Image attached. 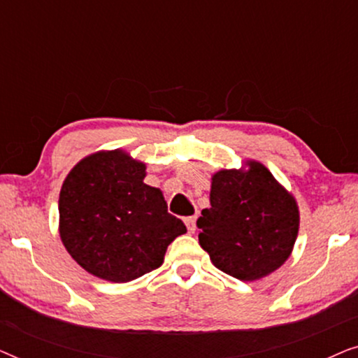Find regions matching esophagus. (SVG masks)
Here are the masks:
<instances>
[{
    "label": "esophagus",
    "mask_w": 358,
    "mask_h": 358,
    "mask_svg": "<svg viewBox=\"0 0 358 358\" xmlns=\"http://www.w3.org/2000/svg\"><path fill=\"white\" fill-rule=\"evenodd\" d=\"M184 223H185V227H187V229H189L190 233L195 231V217L184 218Z\"/></svg>",
    "instance_id": "34e87169"
}]
</instances>
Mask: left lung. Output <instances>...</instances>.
<instances>
[{
	"mask_svg": "<svg viewBox=\"0 0 358 358\" xmlns=\"http://www.w3.org/2000/svg\"><path fill=\"white\" fill-rule=\"evenodd\" d=\"M199 243L213 266L252 282L290 257L298 236L296 200L257 161L212 176L210 208L197 220Z\"/></svg>",
	"mask_w": 358,
	"mask_h": 358,
	"instance_id": "left-lung-1",
	"label": "left lung"
}]
</instances>
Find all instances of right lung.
I'll return each instance as SVG.
<instances>
[{
	"mask_svg": "<svg viewBox=\"0 0 358 358\" xmlns=\"http://www.w3.org/2000/svg\"><path fill=\"white\" fill-rule=\"evenodd\" d=\"M146 164L124 150L83 158L63 180L58 231L86 272L125 283L158 268L166 249L187 231L159 189L145 184Z\"/></svg>",
	"mask_w": 358,
	"mask_h": 358,
	"instance_id": "obj_1",
	"label": "right lung"
}]
</instances>
